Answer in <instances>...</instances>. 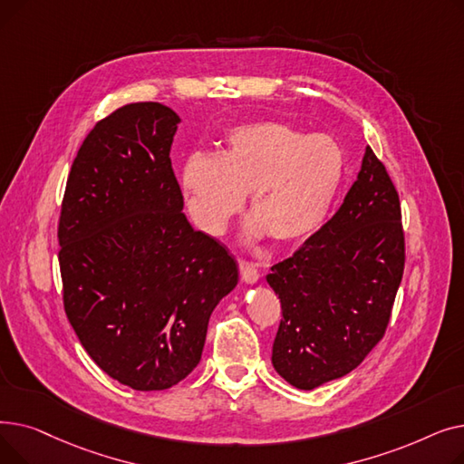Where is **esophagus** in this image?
Listing matches in <instances>:
<instances>
[{
  "mask_svg": "<svg viewBox=\"0 0 464 464\" xmlns=\"http://www.w3.org/2000/svg\"><path fill=\"white\" fill-rule=\"evenodd\" d=\"M238 269H240V278H242V282L256 284V282L259 280V271L256 269L254 263L240 259V261H238Z\"/></svg>",
  "mask_w": 464,
  "mask_h": 464,
  "instance_id": "esophagus-1",
  "label": "esophagus"
}]
</instances>
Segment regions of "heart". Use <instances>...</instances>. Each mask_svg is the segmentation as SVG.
<instances>
[{"instance_id": "obj_1", "label": "heart", "mask_w": 464, "mask_h": 464, "mask_svg": "<svg viewBox=\"0 0 464 464\" xmlns=\"http://www.w3.org/2000/svg\"><path fill=\"white\" fill-rule=\"evenodd\" d=\"M344 175L346 152L333 135L259 120L235 126L219 156L191 154L180 188L195 226L208 235L226 229L248 193L246 235L295 245L322 227Z\"/></svg>"}]
</instances>
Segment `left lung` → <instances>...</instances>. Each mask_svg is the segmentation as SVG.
Returning <instances> with one entry per match:
<instances>
[{
    "label": "left lung",
    "mask_w": 464,
    "mask_h": 464,
    "mask_svg": "<svg viewBox=\"0 0 464 464\" xmlns=\"http://www.w3.org/2000/svg\"><path fill=\"white\" fill-rule=\"evenodd\" d=\"M402 271L399 193L367 146L336 214L266 275L284 315L275 371L312 392L357 369L387 329Z\"/></svg>",
    "instance_id": "obj_1"
}]
</instances>
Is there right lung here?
Returning a JSON list of instances; mask_svg holds the SVG:
<instances>
[{"mask_svg":"<svg viewBox=\"0 0 464 464\" xmlns=\"http://www.w3.org/2000/svg\"><path fill=\"white\" fill-rule=\"evenodd\" d=\"M179 114L120 107L71 165L58 240L63 308L97 367L161 392L201 361L208 320L238 282L237 261L195 231L170 167Z\"/></svg>","mask_w":464,"mask_h":464,"instance_id":"right-lung-1","label":"right lung"}]
</instances>
